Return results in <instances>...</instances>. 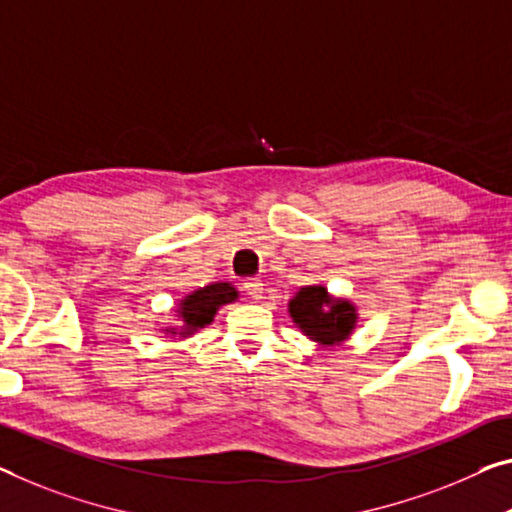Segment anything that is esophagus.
Segmentation results:
<instances>
[{"instance_id":"esophagus-1","label":"esophagus","mask_w":512,"mask_h":512,"mask_svg":"<svg viewBox=\"0 0 512 512\" xmlns=\"http://www.w3.org/2000/svg\"><path fill=\"white\" fill-rule=\"evenodd\" d=\"M247 290V295L251 297V300H261L263 297V281L261 279H249L245 281V286H242Z\"/></svg>"}]
</instances>
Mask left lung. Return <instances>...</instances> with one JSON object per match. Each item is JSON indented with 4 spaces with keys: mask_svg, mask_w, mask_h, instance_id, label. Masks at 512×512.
<instances>
[{
    "mask_svg": "<svg viewBox=\"0 0 512 512\" xmlns=\"http://www.w3.org/2000/svg\"><path fill=\"white\" fill-rule=\"evenodd\" d=\"M288 306L290 316L302 327V332L325 345L341 343L355 329V309L348 302L329 300L322 286L302 288Z\"/></svg>",
    "mask_w": 512,
    "mask_h": 512,
    "instance_id": "1",
    "label": "left lung"
}]
</instances>
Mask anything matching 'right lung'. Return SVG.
<instances>
[{
    "mask_svg": "<svg viewBox=\"0 0 512 512\" xmlns=\"http://www.w3.org/2000/svg\"><path fill=\"white\" fill-rule=\"evenodd\" d=\"M235 297H238V293H235L231 283H212V286H206L196 290L192 295H187L185 300L180 302L178 309V316L185 322V332L180 334H190L196 327L208 325V322L215 318L219 306L233 302Z\"/></svg>",
    "mask_w": 512,
    "mask_h": 512,
    "instance_id": "obj_1",
    "label": "right lung"
}]
</instances>
